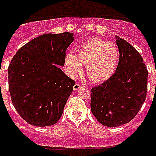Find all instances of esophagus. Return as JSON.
Segmentation results:
<instances>
[{
  "mask_svg": "<svg viewBox=\"0 0 156 156\" xmlns=\"http://www.w3.org/2000/svg\"><path fill=\"white\" fill-rule=\"evenodd\" d=\"M82 87V85L81 84H79V83H75L74 84V86H73V89L75 90V91H77V90H78L80 87Z\"/></svg>",
  "mask_w": 156,
  "mask_h": 156,
  "instance_id": "1",
  "label": "esophagus"
}]
</instances>
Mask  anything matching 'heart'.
Instances as JSON below:
<instances>
[{"instance_id": "b5f03b06", "label": "heart", "mask_w": 156, "mask_h": 156, "mask_svg": "<svg viewBox=\"0 0 156 156\" xmlns=\"http://www.w3.org/2000/svg\"><path fill=\"white\" fill-rule=\"evenodd\" d=\"M119 60L118 49L113 43L93 38L83 43L77 54L69 52L65 56V64L72 77L83 72L87 65V75L91 81L101 83L114 74Z\"/></svg>"}]
</instances>
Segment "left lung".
Segmentation results:
<instances>
[{
	"mask_svg": "<svg viewBox=\"0 0 156 156\" xmlns=\"http://www.w3.org/2000/svg\"><path fill=\"white\" fill-rule=\"evenodd\" d=\"M120 57L116 72L92 88L91 111L101 125L120 126L136 116L146 98L148 71L140 53L116 37Z\"/></svg>",
	"mask_w": 156,
	"mask_h": 156,
	"instance_id": "obj_1",
	"label": "left lung"
}]
</instances>
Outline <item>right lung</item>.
I'll return each instance as SVG.
<instances>
[{
  "label": "right lung",
  "mask_w": 156,
  "mask_h": 156,
  "mask_svg": "<svg viewBox=\"0 0 156 156\" xmlns=\"http://www.w3.org/2000/svg\"><path fill=\"white\" fill-rule=\"evenodd\" d=\"M73 33L44 34L17 51L8 68L9 91L17 112L36 126L55 125L59 120L75 82L63 67Z\"/></svg>",
  "instance_id": "obj_1"
}]
</instances>
